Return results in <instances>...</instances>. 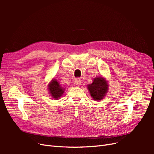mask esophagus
Here are the masks:
<instances>
[{
  "label": "esophagus",
  "instance_id": "1",
  "mask_svg": "<svg viewBox=\"0 0 154 154\" xmlns=\"http://www.w3.org/2000/svg\"><path fill=\"white\" fill-rule=\"evenodd\" d=\"M74 83H75V84H76V85L80 86V85H81V83H82L81 79H80V78H76L75 80H74Z\"/></svg>",
  "mask_w": 154,
  "mask_h": 154
}]
</instances>
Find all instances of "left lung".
<instances>
[{
    "mask_svg": "<svg viewBox=\"0 0 154 154\" xmlns=\"http://www.w3.org/2000/svg\"><path fill=\"white\" fill-rule=\"evenodd\" d=\"M91 97L94 100H101L104 98L108 91V83L103 77H97L94 78L91 84L88 85Z\"/></svg>",
    "mask_w": 154,
    "mask_h": 154,
    "instance_id": "1",
    "label": "left lung"
}]
</instances>
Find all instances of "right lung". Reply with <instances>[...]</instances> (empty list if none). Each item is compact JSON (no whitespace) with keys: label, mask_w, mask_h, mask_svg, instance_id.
Wrapping results in <instances>:
<instances>
[{"label":"right lung","mask_w":154,"mask_h":154,"mask_svg":"<svg viewBox=\"0 0 154 154\" xmlns=\"http://www.w3.org/2000/svg\"><path fill=\"white\" fill-rule=\"evenodd\" d=\"M49 91L51 96L54 97V99H58L62 96L64 92V88L62 87L60 83L57 82V80H52L49 84Z\"/></svg>","instance_id":"obj_1"}]
</instances>
